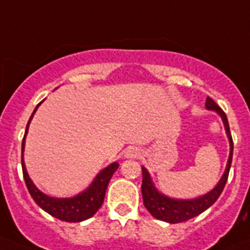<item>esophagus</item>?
I'll return each instance as SVG.
<instances>
[{
  "label": "esophagus",
  "mask_w": 250,
  "mask_h": 250,
  "mask_svg": "<svg viewBox=\"0 0 250 250\" xmlns=\"http://www.w3.org/2000/svg\"><path fill=\"white\" fill-rule=\"evenodd\" d=\"M125 157L127 158H136L139 157V150L137 148H128L125 150Z\"/></svg>",
  "instance_id": "esophagus-1"
}]
</instances>
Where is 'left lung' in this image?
Masks as SVG:
<instances>
[{
	"label": "left lung",
	"instance_id": "obj_1",
	"mask_svg": "<svg viewBox=\"0 0 250 250\" xmlns=\"http://www.w3.org/2000/svg\"><path fill=\"white\" fill-rule=\"evenodd\" d=\"M206 109L214 110L217 111L223 119L225 123L226 132L229 139V164L226 167V171L217 187L213 190H210L209 193H206L205 196L198 198H193V200H174V198H168L164 194H161L158 190L154 188L149 172L146 171L145 167H143V184H141V193H143V200H144L145 208L148 209V211L152 214L153 217L160 219V221L167 222V223H180V222L189 221L192 218L197 217L198 214H201L202 211H205L208 208L213 205L214 202L217 201L218 197L221 196L223 192V188L226 186V182L229 179V167H231V162H232V153H233V141L232 136H231V131H229V121H227V115L215 102L210 97L206 98Z\"/></svg>",
	"mask_w": 250,
	"mask_h": 250
}]
</instances>
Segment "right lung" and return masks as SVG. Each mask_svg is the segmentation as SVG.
I'll list each match as a JSON object with an SVG mask.
<instances>
[{"mask_svg":"<svg viewBox=\"0 0 250 250\" xmlns=\"http://www.w3.org/2000/svg\"><path fill=\"white\" fill-rule=\"evenodd\" d=\"M41 104V102H40ZM39 104V105H40ZM39 105L36 106V109L33 110L32 115L29 118L28 123H27V128H25L24 137L21 141V170H23V178H24L25 186L28 189L29 194L32 196L37 205L40 206L41 209L45 210L46 213L53 215L57 219L64 222H82L85 221L88 218L93 217L94 214L97 213V210L101 208L104 198H105L106 188L109 184L110 179L113 176V174L117 171L119 167L118 162H114L110 166L100 172L96 176L94 182L90 184V187L86 190H84L83 193L78 194L72 198H53L49 197L46 194H44L41 190L36 188V186L33 184L32 180L29 179L27 170H25L24 161H23V150H24V139L28 131L29 122L32 119L33 114L37 110Z\"/></svg>","mask_w":250,"mask_h":250,"instance_id":"obj_1","label":"right lung"}]
</instances>
